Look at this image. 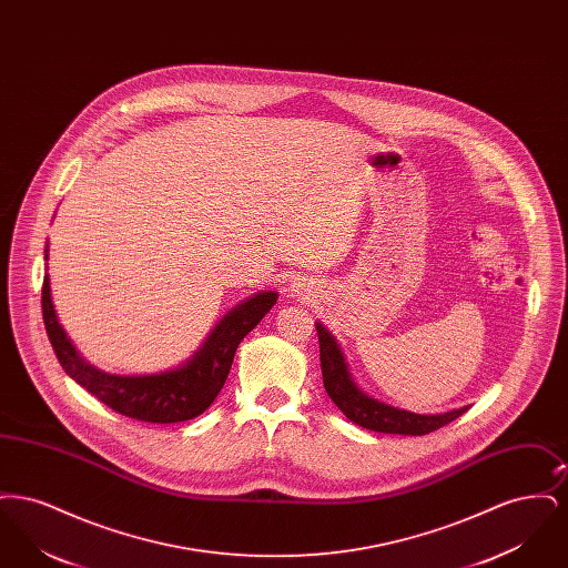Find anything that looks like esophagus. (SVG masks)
Wrapping results in <instances>:
<instances>
[{
	"instance_id": "esophagus-1",
	"label": "esophagus",
	"mask_w": 568,
	"mask_h": 568,
	"mask_svg": "<svg viewBox=\"0 0 568 568\" xmlns=\"http://www.w3.org/2000/svg\"><path fill=\"white\" fill-rule=\"evenodd\" d=\"M292 292H297L300 296H306V294L311 296V290H308V285H306V283H300V281L292 285Z\"/></svg>"
}]
</instances>
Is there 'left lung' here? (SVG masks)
I'll return each mask as SVG.
<instances>
[{
    "label": "left lung",
    "instance_id": "obj_1",
    "mask_svg": "<svg viewBox=\"0 0 568 568\" xmlns=\"http://www.w3.org/2000/svg\"><path fill=\"white\" fill-rule=\"evenodd\" d=\"M317 334H320V355H322V375H324V387L332 403L343 410L347 419L353 424L383 434H405V436H422V434L434 433L449 422L458 419L462 413L468 410V406L454 408L447 413H413L398 406L381 403L378 398L368 396L353 378L349 364L345 359V353L341 352V345L327 332L322 322H315Z\"/></svg>",
    "mask_w": 568,
    "mask_h": 568
}]
</instances>
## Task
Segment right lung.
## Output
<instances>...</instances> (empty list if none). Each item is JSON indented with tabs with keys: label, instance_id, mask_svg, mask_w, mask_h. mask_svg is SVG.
Wrapping results in <instances>:
<instances>
[{
	"label": "right lung",
	"instance_id": "1",
	"mask_svg": "<svg viewBox=\"0 0 568 568\" xmlns=\"http://www.w3.org/2000/svg\"><path fill=\"white\" fill-rule=\"evenodd\" d=\"M44 260L49 262V243ZM276 297L278 292L272 290L244 297L221 317L190 359L151 375H110L89 364L57 320L49 274L42 285V315L54 355L68 377L125 417L149 424H176L197 417L215 403L241 341L266 317Z\"/></svg>",
	"mask_w": 568,
	"mask_h": 568
}]
</instances>
